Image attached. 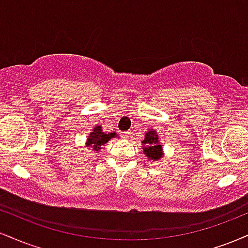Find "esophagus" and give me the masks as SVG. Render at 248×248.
I'll return each mask as SVG.
<instances>
[{
    "label": "esophagus",
    "instance_id": "obj_1",
    "mask_svg": "<svg viewBox=\"0 0 248 248\" xmlns=\"http://www.w3.org/2000/svg\"><path fill=\"white\" fill-rule=\"evenodd\" d=\"M122 135V138L124 139V140H128V139H129V135H130V133L129 132H124L121 134Z\"/></svg>",
    "mask_w": 248,
    "mask_h": 248
}]
</instances>
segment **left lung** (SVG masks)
Listing matches in <instances>:
<instances>
[{
    "label": "left lung",
    "instance_id": "left-lung-1",
    "mask_svg": "<svg viewBox=\"0 0 248 248\" xmlns=\"http://www.w3.org/2000/svg\"><path fill=\"white\" fill-rule=\"evenodd\" d=\"M142 149L143 154L146 155L147 160L150 161H160L163 157V148L161 146L160 138L156 130L148 129L146 135H144L143 141H142Z\"/></svg>",
    "mask_w": 248,
    "mask_h": 248
}]
</instances>
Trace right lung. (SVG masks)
Masks as SVG:
<instances>
[{"instance_id": "add662e5", "label": "right lung", "mask_w": 248, "mask_h": 248, "mask_svg": "<svg viewBox=\"0 0 248 248\" xmlns=\"http://www.w3.org/2000/svg\"><path fill=\"white\" fill-rule=\"evenodd\" d=\"M118 134L116 133H105L102 130L101 124H96V126L93 128L92 132L90 133V135L87 136L86 139V147L91 148L93 153H99V150L101 149V147H104L105 144L107 143L110 139L116 138Z\"/></svg>"}]
</instances>
